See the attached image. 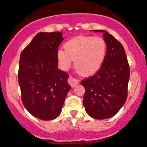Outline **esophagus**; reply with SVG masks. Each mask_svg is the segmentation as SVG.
<instances>
[{
  "label": "esophagus",
  "mask_w": 147,
  "mask_h": 147,
  "mask_svg": "<svg viewBox=\"0 0 147 147\" xmlns=\"http://www.w3.org/2000/svg\"><path fill=\"white\" fill-rule=\"evenodd\" d=\"M68 82H69V85L72 87V88H75L77 85H78L79 82H78V80L75 79L72 77H69V79H68Z\"/></svg>",
  "instance_id": "34e87169"
}]
</instances>
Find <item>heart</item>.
I'll return each mask as SVG.
<instances>
[{
    "mask_svg": "<svg viewBox=\"0 0 147 147\" xmlns=\"http://www.w3.org/2000/svg\"><path fill=\"white\" fill-rule=\"evenodd\" d=\"M65 50L57 53L58 63L63 70H67L75 60V67L80 74L90 76L96 73L105 62L107 45L102 38L79 36L64 45Z\"/></svg>",
    "mask_w": 147,
    "mask_h": 147,
    "instance_id": "heart-1",
    "label": "heart"
}]
</instances>
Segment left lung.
<instances>
[{
    "instance_id": "left-lung-1",
    "label": "left lung",
    "mask_w": 147,
    "mask_h": 147,
    "mask_svg": "<svg viewBox=\"0 0 147 147\" xmlns=\"http://www.w3.org/2000/svg\"><path fill=\"white\" fill-rule=\"evenodd\" d=\"M93 31L103 33L107 54L100 70L81 81L85 89L83 105L90 117L106 119L116 114L126 102L130 69L121 44L104 30Z\"/></svg>"
}]
</instances>
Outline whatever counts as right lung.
<instances>
[{"instance_id": "right-lung-1", "label": "right lung", "mask_w": 147, "mask_h": 147, "mask_svg": "<svg viewBox=\"0 0 147 147\" xmlns=\"http://www.w3.org/2000/svg\"><path fill=\"white\" fill-rule=\"evenodd\" d=\"M63 39L62 32H40L20 56L21 100L28 112L41 120H53L59 116L71 88L69 75L57 68V53Z\"/></svg>"}]
</instances>
